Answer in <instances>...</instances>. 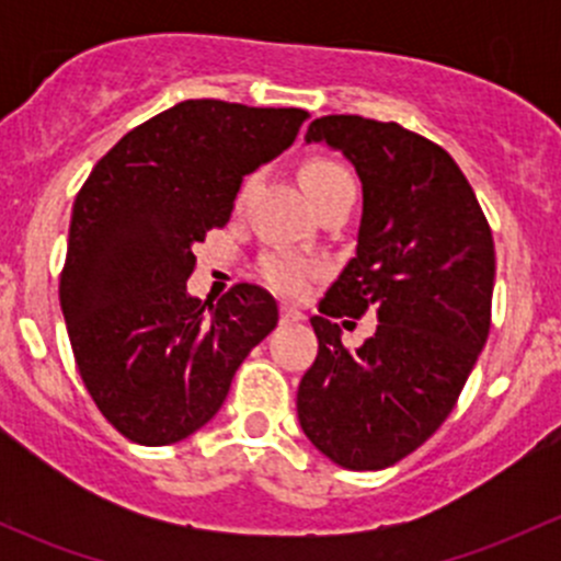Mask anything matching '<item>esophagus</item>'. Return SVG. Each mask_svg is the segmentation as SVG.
<instances>
[{
	"instance_id": "obj_1",
	"label": "esophagus",
	"mask_w": 561,
	"mask_h": 561,
	"mask_svg": "<svg viewBox=\"0 0 561 561\" xmlns=\"http://www.w3.org/2000/svg\"><path fill=\"white\" fill-rule=\"evenodd\" d=\"M279 314H282V322H304V320H307V314H304L301 309L290 307V304H282Z\"/></svg>"
}]
</instances>
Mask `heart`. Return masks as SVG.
Masks as SVG:
<instances>
[{"instance_id":"heart-1","label":"heart","mask_w":561,"mask_h":561,"mask_svg":"<svg viewBox=\"0 0 561 561\" xmlns=\"http://www.w3.org/2000/svg\"><path fill=\"white\" fill-rule=\"evenodd\" d=\"M350 173L347 168L339 165L333 160H312L304 165L301 181L307 186V195L314 197L320 195L328 186L339 184V181H347ZM260 274L265 276L274 290L285 293V296L298 298L320 279L322 263L314 257H307V254L287 252V249H276V252H268L263 260H260Z\"/></svg>"}]
</instances>
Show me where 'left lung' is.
I'll return each mask as SVG.
<instances>
[{
  "mask_svg": "<svg viewBox=\"0 0 561 561\" xmlns=\"http://www.w3.org/2000/svg\"><path fill=\"white\" fill-rule=\"evenodd\" d=\"M353 162L364 186L355 257L312 317L317 358L298 386V421L344 469H386L445 423L489 339L494 239L443 146L396 122L322 116L307 144ZM375 311L358 351L336 316Z\"/></svg>",
  "mask_w": 561,
  "mask_h": 561,
  "instance_id": "left-lung-1",
  "label": "left lung"
}]
</instances>
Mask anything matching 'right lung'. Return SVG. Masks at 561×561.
Masks as SVG:
<instances>
[{"mask_svg":"<svg viewBox=\"0 0 561 561\" xmlns=\"http://www.w3.org/2000/svg\"><path fill=\"white\" fill-rule=\"evenodd\" d=\"M307 118L301 107L184 100L129 129L78 192L61 312L83 386L133 443L173 445L206 426L276 328L263 287L241 282L206 310L186 279L192 249L228 225L244 175Z\"/></svg>","mask_w":561,"mask_h":561,"instance_id":"obj_1","label":"right lung"}]
</instances>
